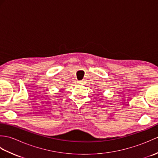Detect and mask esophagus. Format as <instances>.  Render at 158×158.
<instances>
[{"label": "esophagus", "mask_w": 158, "mask_h": 158, "mask_svg": "<svg viewBox=\"0 0 158 158\" xmlns=\"http://www.w3.org/2000/svg\"><path fill=\"white\" fill-rule=\"evenodd\" d=\"M78 83H80V84H82V83H83V81H78Z\"/></svg>", "instance_id": "34e87169"}]
</instances>
